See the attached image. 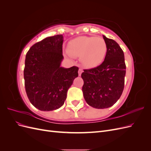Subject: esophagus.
<instances>
[{"mask_svg": "<svg viewBox=\"0 0 151 151\" xmlns=\"http://www.w3.org/2000/svg\"><path fill=\"white\" fill-rule=\"evenodd\" d=\"M83 69H82V68H79V72H78V73H79V76H80L81 75V74H82V72H83Z\"/></svg>", "mask_w": 151, "mask_h": 151, "instance_id": "obj_1", "label": "esophagus"}]
</instances>
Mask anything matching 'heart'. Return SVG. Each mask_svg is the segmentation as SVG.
<instances>
[{"mask_svg":"<svg viewBox=\"0 0 151 151\" xmlns=\"http://www.w3.org/2000/svg\"><path fill=\"white\" fill-rule=\"evenodd\" d=\"M107 52V45L101 37L79 36L68 43V55L80 57L83 64L88 68H94L103 62Z\"/></svg>","mask_w":151,"mask_h":151,"instance_id":"heart-1","label":"heart"}]
</instances>
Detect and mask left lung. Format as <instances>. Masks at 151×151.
<instances>
[{
  "label": "left lung",
  "mask_w": 151,
  "mask_h": 151,
  "mask_svg": "<svg viewBox=\"0 0 151 151\" xmlns=\"http://www.w3.org/2000/svg\"><path fill=\"white\" fill-rule=\"evenodd\" d=\"M103 36L107 45L104 60L97 67L84 70L81 74L86 101L98 109L111 107L119 99L126 74L123 50L115 40Z\"/></svg>",
  "instance_id": "obj_1"
}]
</instances>
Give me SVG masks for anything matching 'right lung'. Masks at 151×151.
Instances as JSON below:
<instances>
[{
	"instance_id": "add662e5",
	"label": "right lung",
	"mask_w": 151,
	"mask_h": 151,
	"mask_svg": "<svg viewBox=\"0 0 151 151\" xmlns=\"http://www.w3.org/2000/svg\"><path fill=\"white\" fill-rule=\"evenodd\" d=\"M63 36H50L35 43L26 53L24 79L26 92L31 103L41 111L60 108L79 68L60 67L63 58Z\"/></svg>"
}]
</instances>
